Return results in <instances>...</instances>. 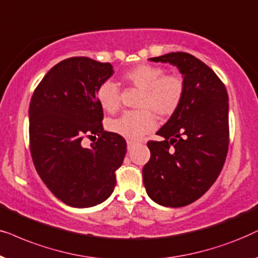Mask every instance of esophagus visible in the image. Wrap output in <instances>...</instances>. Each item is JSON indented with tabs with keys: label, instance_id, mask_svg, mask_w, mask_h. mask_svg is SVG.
I'll use <instances>...</instances> for the list:
<instances>
[{
	"label": "esophagus",
	"instance_id": "1",
	"mask_svg": "<svg viewBox=\"0 0 258 258\" xmlns=\"http://www.w3.org/2000/svg\"><path fill=\"white\" fill-rule=\"evenodd\" d=\"M136 142H133V140H127V149L128 150H132L133 146L136 145Z\"/></svg>",
	"mask_w": 258,
	"mask_h": 258
}]
</instances>
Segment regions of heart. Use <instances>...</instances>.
I'll use <instances>...</instances> for the list:
<instances>
[{"instance_id": "heart-1", "label": "heart", "mask_w": 258, "mask_h": 258, "mask_svg": "<svg viewBox=\"0 0 258 258\" xmlns=\"http://www.w3.org/2000/svg\"><path fill=\"white\" fill-rule=\"evenodd\" d=\"M122 80L140 89L139 111L125 112L108 122L112 133L126 139H138L156 127L153 112L159 116H170L179 108L185 93L183 78L177 74H164V70L152 64H139L125 72ZM97 99L102 109L114 113L119 108V89L111 81L97 89Z\"/></svg>"}]
</instances>
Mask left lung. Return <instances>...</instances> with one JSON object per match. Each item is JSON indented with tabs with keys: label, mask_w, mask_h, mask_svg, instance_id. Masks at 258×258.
<instances>
[{
	"label": "left lung",
	"mask_w": 258,
	"mask_h": 258,
	"mask_svg": "<svg viewBox=\"0 0 258 258\" xmlns=\"http://www.w3.org/2000/svg\"><path fill=\"white\" fill-rule=\"evenodd\" d=\"M177 66L185 93L179 108L147 143L151 158L143 167L147 195L156 203L180 208L201 198L215 183L229 149L228 92L214 71L183 51L151 57Z\"/></svg>",
	"instance_id": "obj_1"
}]
</instances>
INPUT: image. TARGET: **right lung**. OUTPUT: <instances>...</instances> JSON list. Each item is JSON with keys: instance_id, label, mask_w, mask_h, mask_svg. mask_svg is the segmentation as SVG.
I'll use <instances>...</instances> for the list:
<instances>
[{"instance_id": "add662e5", "label": "right lung", "mask_w": 258, "mask_h": 258, "mask_svg": "<svg viewBox=\"0 0 258 258\" xmlns=\"http://www.w3.org/2000/svg\"><path fill=\"white\" fill-rule=\"evenodd\" d=\"M113 73L108 62L70 57L44 75L30 100L34 166L51 194L70 207L91 208L105 202L125 158V139L104 131L97 99L98 87ZM85 136L98 139L84 148Z\"/></svg>"}]
</instances>
